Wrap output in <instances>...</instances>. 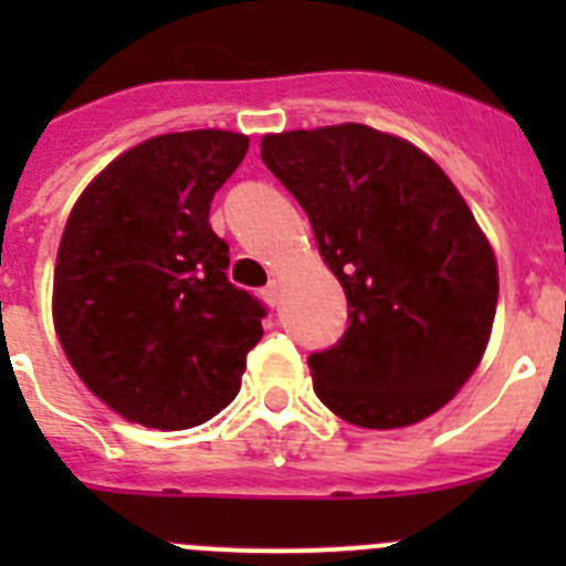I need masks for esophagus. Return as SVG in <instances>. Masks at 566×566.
I'll list each match as a JSON object with an SVG mask.
<instances>
[{
    "label": "esophagus",
    "instance_id": "1",
    "mask_svg": "<svg viewBox=\"0 0 566 566\" xmlns=\"http://www.w3.org/2000/svg\"><path fill=\"white\" fill-rule=\"evenodd\" d=\"M260 294H263V300H266L269 306H277V303H280V283H277V280H269Z\"/></svg>",
    "mask_w": 566,
    "mask_h": 566
}]
</instances>
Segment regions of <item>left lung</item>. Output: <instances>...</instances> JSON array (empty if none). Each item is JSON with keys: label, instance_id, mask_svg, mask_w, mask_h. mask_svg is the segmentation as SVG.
<instances>
[{"label": "left lung", "instance_id": "1", "mask_svg": "<svg viewBox=\"0 0 566 566\" xmlns=\"http://www.w3.org/2000/svg\"><path fill=\"white\" fill-rule=\"evenodd\" d=\"M260 158L348 300L343 337L308 357L319 402L379 431L437 413L476 371L499 300L493 249L451 178L365 124L266 135Z\"/></svg>", "mask_w": 566, "mask_h": 566}]
</instances>
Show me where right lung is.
Here are the masks:
<instances>
[{
	"label": "right lung",
	"mask_w": 566,
	"mask_h": 566,
	"mask_svg": "<svg viewBox=\"0 0 566 566\" xmlns=\"http://www.w3.org/2000/svg\"><path fill=\"white\" fill-rule=\"evenodd\" d=\"M247 149V135L227 129L155 135L70 212L53 274L59 343L129 422L184 431L238 397L266 308L229 283L209 207Z\"/></svg>",
	"instance_id": "add662e5"
}]
</instances>
